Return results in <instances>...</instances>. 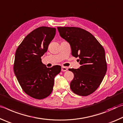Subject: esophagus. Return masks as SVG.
Listing matches in <instances>:
<instances>
[{
    "label": "esophagus",
    "mask_w": 123,
    "mask_h": 123,
    "mask_svg": "<svg viewBox=\"0 0 123 123\" xmlns=\"http://www.w3.org/2000/svg\"><path fill=\"white\" fill-rule=\"evenodd\" d=\"M68 70V68L65 67V66H62V71H66Z\"/></svg>",
    "instance_id": "obj_1"
}]
</instances>
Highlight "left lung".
I'll return each mask as SVG.
<instances>
[{"label": "left lung", "instance_id": "1", "mask_svg": "<svg viewBox=\"0 0 123 123\" xmlns=\"http://www.w3.org/2000/svg\"><path fill=\"white\" fill-rule=\"evenodd\" d=\"M57 29L60 37L70 45L72 55L80 58V68L69 69L74 74L70 88L78 95H89L98 89L107 71L104 48L91 33L82 28Z\"/></svg>", "mask_w": 123, "mask_h": 123}]
</instances>
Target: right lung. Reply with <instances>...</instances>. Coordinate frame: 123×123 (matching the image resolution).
Masks as SVG:
<instances>
[{"label":"right lung","mask_w":123,"mask_h":123,"mask_svg":"<svg viewBox=\"0 0 123 123\" xmlns=\"http://www.w3.org/2000/svg\"><path fill=\"white\" fill-rule=\"evenodd\" d=\"M54 28L41 27L31 32L16 49L13 71L22 89L37 99H43L51 94L55 76L61 66L47 68L41 57L55 35Z\"/></svg>","instance_id":"add662e5"}]
</instances>
